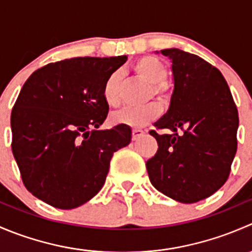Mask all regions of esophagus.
I'll return each mask as SVG.
<instances>
[{"instance_id":"1","label":"esophagus","mask_w":252,"mask_h":252,"mask_svg":"<svg viewBox=\"0 0 252 252\" xmlns=\"http://www.w3.org/2000/svg\"><path fill=\"white\" fill-rule=\"evenodd\" d=\"M144 134L145 131L142 130V129H133V140H138V139H140Z\"/></svg>"}]
</instances>
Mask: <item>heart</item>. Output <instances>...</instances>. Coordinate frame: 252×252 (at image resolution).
Here are the masks:
<instances>
[{
  "label": "heart",
  "mask_w": 252,
  "mask_h": 252,
  "mask_svg": "<svg viewBox=\"0 0 252 252\" xmlns=\"http://www.w3.org/2000/svg\"><path fill=\"white\" fill-rule=\"evenodd\" d=\"M133 69L139 77H141L147 83L152 84V91L157 97H168V90L163 80L167 77L166 64L154 56H144L139 58L133 65ZM103 98L110 106H117L121 101L119 96V75L118 73H112L106 79L103 84ZM161 113V107L157 103L152 102L142 107H126L117 111L112 114V121L116 124L140 128L149 122L154 121Z\"/></svg>",
  "instance_id": "b5f03b06"
}]
</instances>
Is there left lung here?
Returning a JSON list of instances; mask_svg holds the SVG:
<instances>
[{"mask_svg":"<svg viewBox=\"0 0 252 252\" xmlns=\"http://www.w3.org/2000/svg\"><path fill=\"white\" fill-rule=\"evenodd\" d=\"M172 60L171 105L154 124L172 134H150L158 150L146 162L151 184L183 204L215 194L230 173L236 154L238 110L222 73L192 53L161 50Z\"/></svg>","mask_w":252,"mask_h":252,"instance_id":"left-lung-1","label":"left lung"}]
</instances>
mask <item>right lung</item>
I'll use <instances>...</instances> for the list:
<instances>
[{"instance_id":"1","label":"right lung","mask_w":252,"mask_h":252,"mask_svg":"<svg viewBox=\"0 0 252 252\" xmlns=\"http://www.w3.org/2000/svg\"><path fill=\"white\" fill-rule=\"evenodd\" d=\"M75 57L48 63L23 85L11 114L12 152L25 188L53 207L72 210L105 184L130 126L97 130L108 114L103 84L126 61Z\"/></svg>"}]
</instances>
